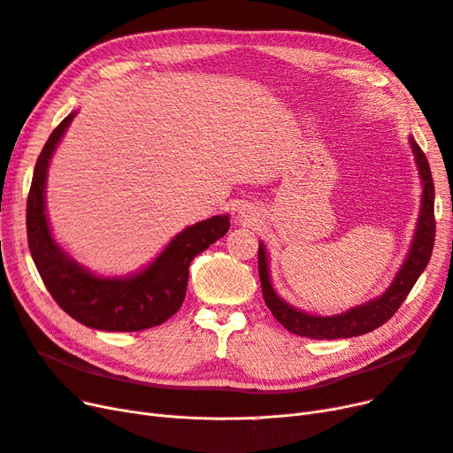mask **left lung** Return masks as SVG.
I'll return each mask as SVG.
<instances>
[{
	"label": "left lung",
	"instance_id": "1",
	"mask_svg": "<svg viewBox=\"0 0 453 453\" xmlns=\"http://www.w3.org/2000/svg\"><path fill=\"white\" fill-rule=\"evenodd\" d=\"M411 145L424 180L420 220H418V229L414 233V242L407 261L403 263V266H401V271L392 281L388 291L380 298H375L372 303L334 317H317V315L298 311L283 303V300L274 293L269 280V266H266L265 248L263 244L259 246L257 263H259V280H261L265 304L283 328L296 334V336L311 338V340H338V338L362 336V334L372 332L387 323L388 319H392V315L399 310L401 304L405 303V298L414 288L416 280L420 278V274L424 273V269L429 263V257L433 254V244H434V229H437V222H434V184L429 170V162L420 145H418L414 140H411Z\"/></svg>",
	"mask_w": 453,
	"mask_h": 453
}]
</instances>
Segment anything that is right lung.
<instances>
[{"label":"right lung","instance_id":"add662e5","mask_svg":"<svg viewBox=\"0 0 453 453\" xmlns=\"http://www.w3.org/2000/svg\"><path fill=\"white\" fill-rule=\"evenodd\" d=\"M74 113L66 115L46 140L33 172L26 207L27 244L48 293L78 323L110 332H136L158 326L182 306L192 259L224 237L227 216L187 227L142 274L127 280H103L66 257L50 235L44 214L48 160Z\"/></svg>","mask_w":453,"mask_h":453}]
</instances>
